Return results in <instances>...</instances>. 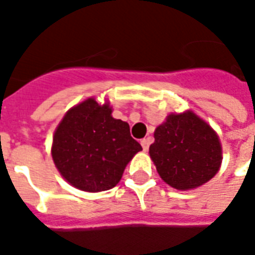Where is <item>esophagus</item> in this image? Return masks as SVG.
Segmentation results:
<instances>
[{"label":"esophagus","mask_w":255,"mask_h":255,"mask_svg":"<svg viewBox=\"0 0 255 255\" xmlns=\"http://www.w3.org/2000/svg\"><path fill=\"white\" fill-rule=\"evenodd\" d=\"M140 144H142V147H143L144 151H147L149 150V146H150V138H144L140 140Z\"/></svg>","instance_id":"esophagus-1"}]
</instances>
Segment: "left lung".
I'll return each instance as SVG.
<instances>
[{"instance_id":"left-lung-1","label":"left lung","mask_w":255,"mask_h":255,"mask_svg":"<svg viewBox=\"0 0 255 255\" xmlns=\"http://www.w3.org/2000/svg\"><path fill=\"white\" fill-rule=\"evenodd\" d=\"M149 153L161 179L177 190L202 186L221 164L219 136L192 112L169 115L155 129Z\"/></svg>"}]
</instances>
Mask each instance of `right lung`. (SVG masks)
Segmentation results:
<instances>
[{"mask_svg":"<svg viewBox=\"0 0 255 255\" xmlns=\"http://www.w3.org/2000/svg\"><path fill=\"white\" fill-rule=\"evenodd\" d=\"M142 146L126 122L112 117L108 104L94 98L72 108L54 132V164L73 187L89 192L111 190Z\"/></svg>","mask_w":255,"mask_h":255,"instance_id":"add662e5","label":"right lung"}]
</instances>
